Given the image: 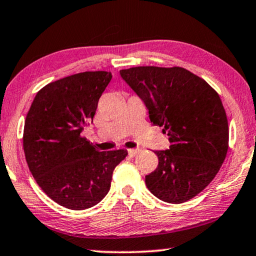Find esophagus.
<instances>
[{
  "mask_svg": "<svg viewBox=\"0 0 256 256\" xmlns=\"http://www.w3.org/2000/svg\"><path fill=\"white\" fill-rule=\"evenodd\" d=\"M138 149H128V154H131V156H136V154H138Z\"/></svg>",
  "mask_w": 256,
  "mask_h": 256,
  "instance_id": "1",
  "label": "esophagus"
}]
</instances>
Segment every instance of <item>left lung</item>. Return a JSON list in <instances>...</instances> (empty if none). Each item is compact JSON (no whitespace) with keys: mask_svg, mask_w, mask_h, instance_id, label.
<instances>
[{"mask_svg":"<svg viewBox=\"0 0 256 256\" xmlns=\"http://www.w3.org/2000/svg\"><path fill=\"white\" fill-rule=\"evenodd\" d=\"M120 73L172 144L154 151L159 164L146 176V188L168 203L190 200L218 174L228 151V120L218 92L180 66H136Z\"/></svg>","mask_w":256,"mask_h":256,"instance_id":"8db88e82","label":"left lung"}]
</instances>
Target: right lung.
Returning a JSON list of instances; mask_svg holds the SVG:
<instances>
[{
  "label": "right lung",
  "mask_w": 256,
  "mask_h": 256,
  "mask_svg": "<svg viewBox=\"0 0 256 256\" xmlns=\"http://www.w3.org/2000/svg\"><path fill=\"white\" fill-rule=\"evenodd\" d=\"M112 73H76L37 92L24 120V150L29 170L52 200L71 210L96 206L110 188L124 149L98 151L81 136L96 114Z\"/></svg>",
  "instance_id": "obj_1"
}]
</instances>
